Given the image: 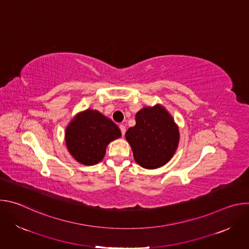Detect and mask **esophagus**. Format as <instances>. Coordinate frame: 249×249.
<instances>
[{"label":"esophagus","instance_id":"obj_1","mask_svg":"<svg viewBox=\"0 0 249 249\" xmlns=\"http://www.w3.org/2000/svg\"><path fill=\"white\" fill-rule=\"evenodd\" d=\"M119 128H120V131H121V133H122V136H124L125 133H126V127H125L123 124H120V125H119Z\"/></svg>","mask_w":249,"mask_h":249}]
</instances>
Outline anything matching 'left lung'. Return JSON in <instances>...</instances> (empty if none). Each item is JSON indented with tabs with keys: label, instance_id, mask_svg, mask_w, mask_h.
<instances>
[{
	"label": "left lung",
	"instance_id": "8db88e82",
	"mask_svg": "<svg viewBox=\"0 0 249 249\" xmlns=\"http://www.w3.org/2000/svg\"><path fill=\"white\" fill-rule=\"evenodd\" d=\"M125 137L135 161L144 168L155 169L164 165L174 155L179 130L163 106L157 104L137 112L136 125L127 130Z\"/></svg>",
	"mask_w": 249,
	"mask_h": 249
}]
</instances>
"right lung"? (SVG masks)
Wrapping results in <instances>:
<instances>
[{"mask_svg":"<svg viewBox=\"0 0 249 249\" xmlns=\"http://www.w3.org/2000/svg\"><path fill=\"white\" fill-rule=\"evenodd\" d=\"M120 136L121 131L112 120L92 109L77 114L65 132L69 153L85 165H93L101 161L106 147Z\"/></svg>","mask_w":249,"mask_h":249,"instance_id":"add662e5","label":"right lung"}]
</instances>
